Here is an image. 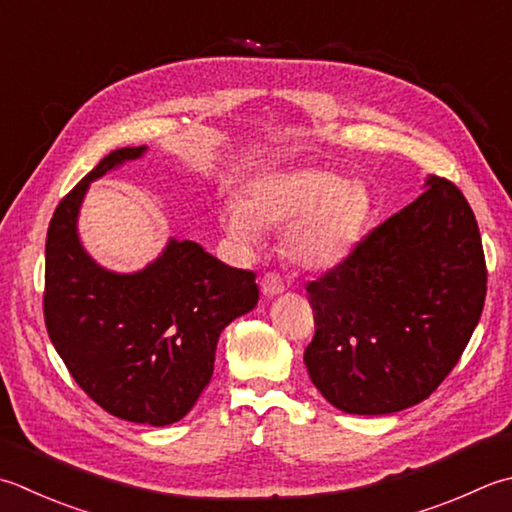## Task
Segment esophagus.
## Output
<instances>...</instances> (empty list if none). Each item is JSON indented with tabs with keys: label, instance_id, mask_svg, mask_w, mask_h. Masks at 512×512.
I'll use <instances>...</instances> for the list:
<instances>
[{
	"label": "esophagus",
	"instance_id": "obj_1",
	"mask_svg": "<svg viewBox=\"0 0 512 512\" xmlns=\"http://www.w3.org/2000/svg\"><path fill=\"white\" fill-rule=\"evenodd\" d=\"M259 286H262V293L266 297H273V295H279L284 290V282L282 277H279L277 273H266L262 277V282H259Z\"/></svg>",
	"mask_w": 512,
	"mask_h": 512
}]
</instances>
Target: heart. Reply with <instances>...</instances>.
I'll return each instance as SVG.
<instances>
[{
	"label": "heart",
	"mask_w": 512,
	"mask_h": 512,
	"mask_svg": "<svg viewBox=\"0 0 512 512\" xmlns=\"http://www.w3.org/2000/svg\"><path fill=\"white\" fill-rule=\"evenodd\" d=\"M368 215L370 195L359 179L304 168L255 179L239 202L224 204L222 224L244 244H255L259 228L286 223L284 255L302 268L324 270L353 250Z\"/></svg>",
	"instance_id": "obj_1"
}]
</instances>
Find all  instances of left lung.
<instances>
[{"label":"left lung","mask_w":512,"mask_h":512,"mask_svg":"<svg viewBox=\"0 0 512 512\" xmlns=\"http://www.w3.org/2000/svg\"><path fill=\"white\" fill-rule=\"evenodd\" d=\"M486 259L466 197L426 179L413 204L370 230L306 293L308 375L335 408L388 415L435 393L482 317Z\"/></svg>","instance_id":"left-lung-1"}]
</instances>
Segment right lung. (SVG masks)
Returning <instances> with one entry per match:
<instances>
[{"instance_id": "1", "label": "right lung", "mask_w": 512, "mask_h": 512, "mask_svg": "<svg viewBox=\"0 0 512 512\" xmlns=\"http://www.w3.org/2000/svg\"><path fill=\"white\" fill-rule=\"evenodd\" d=\"M108 153L57 204L46 235L44 319L77 386L106 413L135 424L182 419L213 377L219 333L257 306L253 270L230 268L190 239H170L139 273L97 266L77 237L93 179L144 155Z\"/></svg>"}]
</instances>
